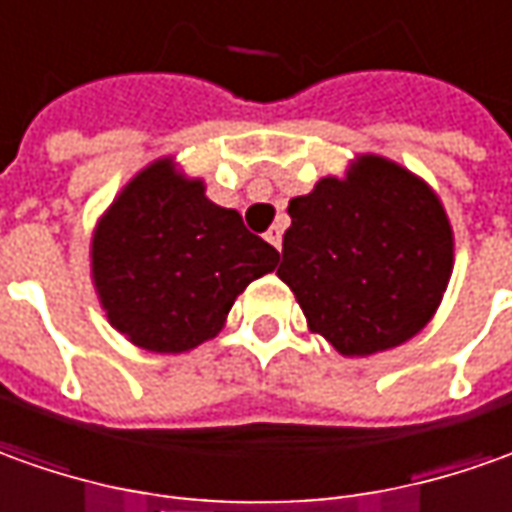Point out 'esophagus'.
I'll return each instance as SVG.
<instances>
[{"label":"esophagus","mask_w":512,"mask_h":512,"mask_svg":"<svg viewBox=\"0 0 512 512\" xmlns=\"http://www.w3.org/2000/svg\"><path fill=\"white\" fill-rule=\"evenodd\" d=\"M266 241H269L271 246H274V249L280 252V246H283V227H280V224H274V227L266 232Z\"/></svg>","instance_id":"esophagus-1"}]
</instances>
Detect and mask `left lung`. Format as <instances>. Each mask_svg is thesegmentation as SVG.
<instances>
[{
	"mask_svg": "<svg viewBox=\"0 0 512 512\" xmlns=\"http://www.w3.org/2000/svg\"><path fill=\"white\" fill-rule=\"evenodd\" d=\"M277 277L300 302L308 330L336 353L373 356L409 342L437 314L454 271L446 207L412 170L358 154L288 201Z\"/></svg>",
	"mask_w": 512,
	"mask_h": 512,
	"instance_id": "obj_1",
	"label": "left lung"
}]
</instances>
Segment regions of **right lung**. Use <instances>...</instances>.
Returning a JSON list of instances; mask_svg holds the SVG:
<instances>
[{
    "label": "right lung",
    "instance_id": "right-lung-1",
    "mask_svg": "<svg viewBox=\"0 0 512 512\" xmlns=\"http://www.w3.org/2000/svg\"><path fill=\"white\" fill-rule=\"evenodd\" d=\"M204 190L162 156L125 184L92 232L100 308L148 353H187L218 336L243 288L277 269V249Z\"/></svg>",
    "mask_w": 512,
    "mask_h": 512
}]
</instances>
